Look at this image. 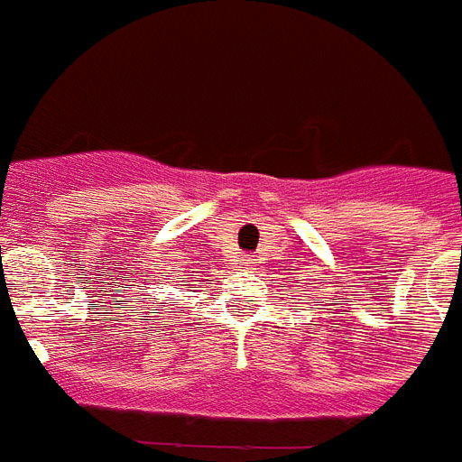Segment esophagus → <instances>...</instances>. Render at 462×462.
I'll list each match as a JSON object with an SVG mask.
<instances>
[{"instance_id": "esophagus-1", "label": "esophagus", "mask_w": 462, "mask_h": 462, "mask_svg": "<svg viewBox=\"0 0 462 462\" xmlns=\"http://www.w3.org/2000/svg\"><path fill=\"white\" fill-rule=\"evenodd\" d=\"M243 264H253V257H247L245 254V257H243Z\"/></svg>"}]
</instances>
